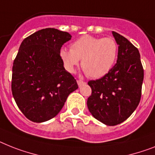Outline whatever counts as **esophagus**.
<instances>
[{"mask_svg":"<svg viewBox=\"0 0 155 155\" xmlns=\"http://www.w3.org/2000/svg\"><path fill=\"white\" fill-rule=\"evenodd\" d=\"M77 82H78V84L79 87L82 86L83 85H85V81H82V80H78V81H77Z\"/></svg>","mask_w":155,"mask_h":155,"instance_id":"34e87169","label":"esophagus"}]
</instances>
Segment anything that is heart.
I'll use <instances>...</instances> for the list:
<instances>
[{
    "instance_id": "1",
    "label": "heart",
    "mask_w": 155,
    "mask_h": 155,
    "mask_svg": "<svg viewBox=\"0 0 155 155\" xmlns=\"http://www.w3.org/2000/svg\"><path fill=\"white\" fill-rule=\"evenodd\" d=\"M118 52V43L112 37L84 35L72 43L70 50H60L59 56L68 72H74L81 60V67L87 74L93 78H99L107 74L113 67Z\"/></svg>"
}]
</instances>
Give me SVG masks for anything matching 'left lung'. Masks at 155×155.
I'll list each match as a JSON object with an SVG mask.
<instances>
[{
  "instance_id": "8db88e82",
  "label": "left lung",
  "mask_w": 155,
  "mask_h": 155,
  "mask_svg": "<svg viewBox=\"0 0 155 155\" xmlns=\"http://www.w3.org/2000/svg\"><path fill=\"white\" fill-rule=\"evenodd\" d=\"M112 35L119 46L116 63L101 78L88 82L92 94L87 101L93 117L108 126L121 124L136 109L144 76L139 50L121 35Z\"/></svg>"
}]
</instances>
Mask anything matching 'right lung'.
Listing matches in <instances>:
<instances>
[{
    "label": "right lung",
    "instance_id": "1",
    "mask_svg": "<svg viewBox=\"0 0 155 155\" xmlns=\"http://www.w3.org/2000/svg\"><path fill=\"white\" fill-rule=\"evenodd\" d=\"M68 32L45 28L23 40L12 66V92L18 108L31 121L42 123L58 114L78 85L60 58Z\"/></svg>",
    "mask_w": 155,
    "mask_h": 155
}]
</instances>
